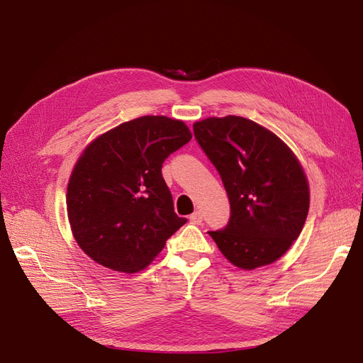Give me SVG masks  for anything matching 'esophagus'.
Instances as JSON below:
<instances>
[{"mask_svg": "<svg viewBox=\"0 0 363 363\" xmlns=\"http://www.w3.org/2000/svg\"><path fill=\"white\" fill-rule=\"evenodd\" d=\"M189 219H191L192 224L199 225V224H201V221H203V215H201V212L196 211V212H194V213L189 216Z\"/></svg>", "mask_w": 363, "mask_h": 363, "instance_id": "obj_1", "label": "esophagus"}]
</instances>
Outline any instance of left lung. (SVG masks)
<instances>
[{
  "label": "left lung",
  "mask_w": 363,
  "mask_h": 363,
  "mask_svg": "<svg viewBox=\"0 0 363 363\" xmlns=\"http://www.w3.org/2000/svg\"><path fill=\"white\" fill-rule=\"evenodd\" d=\"M194 135L230 201L227 225L208 232L218 248L242 269L280 259L309 212V184L298 159L272 131L242 116L203 119L194 124Z\"/></svg>",
  "instance_id": "8db88e82"
}]
</instances>
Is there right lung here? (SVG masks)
<instances>
[{"label": "right lung", "instance_id": "1", "mask_svg": "<svg viewBox=\"0 0 363 363\" xmlns=\"http://www.w3.org/2000/svg\"><path fill=\"white\" fill-rule=\"evenodd\" d=\"M191 138L183 121L150 115L86 147L71 174L67 208L72 235L87 256L127 274L155 260L188 221L174 212L162 164Z\"/></svg>", "mask_w": 363, "mask_h": 363}]
</instances>
